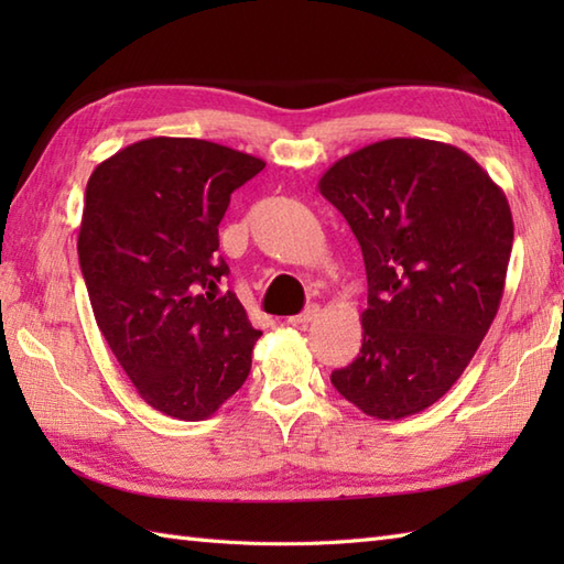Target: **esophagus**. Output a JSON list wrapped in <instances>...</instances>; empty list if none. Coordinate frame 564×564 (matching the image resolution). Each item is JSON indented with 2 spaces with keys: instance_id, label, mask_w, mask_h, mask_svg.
<instances>
[{
  "instance_id": "obj_1",
  "label": "esophagus",
  "mask_w": 564,
  "mask_h": 564,
  "mask_svg": "<svg viewBox=\"0 0 564 564\" xmlns=\"http://www.w3.org/2000/svg\"><path fill=\"white\" fill-rule=\"evenodd\" d=\"M317 313H319V307L317 305H310V307L303 310L301 315L289 317V325H307V322H313L317 317Z\"/></svg>"
}]
</instances>
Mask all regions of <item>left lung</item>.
Instances as JSON below:
<instances>
[{"mask_svg": "<svg viewBox=\"0 0 564 564\" xmlns=\"http://www.w3.org/2000/svg\"><path fill=\"white\" fill-rule=\"evenodd\" d=\"M317 188L349 223L368 279L361 354L332 386L368 416L424 412L463 376L505 295V191L467 152L424 138L346 154Z\"/></svg>", "mask_w": 564, "mask_h": 564, "instance_id": "1", "label": "left lung"}]
</instances>
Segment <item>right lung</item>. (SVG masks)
<instances>
[{
  "label": "right lung",
  "mask_w": 564,
  "mask_h": 564,
  "mask_svg": "<svg viewBox=\"0 0 564 564\" xmlns=\"http://www.w3.org/2000/svg\"><path fill=\"white\" fill-rule=\"evenodd\" d=\"M263 164L218 142L150 138L91 172L79 267L106 344L154 410L198 422L242 388L251 327L235 293L218 225L230 194Z\"/></svg>",
  "instance_id": "obj_1"
}]
</instances>
